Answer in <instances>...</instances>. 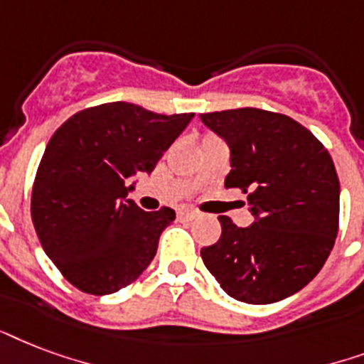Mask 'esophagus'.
Here are the masks:
<instances>
[{"label": "esophagus", "instance_id": "1", "mask_svg": "<svg viewBox=\"0 0 364 364\" xmlns=\"http://www.w3.org/2000/svg\"><path fill=\"white\" fill-rule=\"evenodd\" d=\"M178 218L180 220H193V218H196V213H193L191 208H180Z\"/></svg>", "mask_w": 364, "mask_h": 364}]
</instances>
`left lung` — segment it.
<instances>
[{"mask_svg":"<svg viewBox=\"0 0 364 364\" xmlns=\"http://www.w3.org/2000/svg\"><path fill=\"white\" fill-rule=\"evenodd\" d=\"M232 150L226 188L247 193L255 222L218 216L222 235L203 264L228 294L273 304L304 289L331 255L340 222V182L325 146L289 115L258 108L201 114Z\"/></svg>","mask_w":364,"mask_h":364,"instance_id":"8db88e82","label":"left lung"}]
</instances>
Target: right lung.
Wrapping results in <instances>:
<instances>
[{
    "label": "right lung",
    "instance_id": "obj_1",
    "mask_svg": "<svg viewBox=\"0 0 364 364\" xmlns=\"http://www.w3.org/2000/svg\"><path fill=\"white\" fill-rule=\"evenodd\" d=\"M193 114L163 115L131 102L81 109L45 148L32 188V222L68 283L102 296L125 289L150 266L174 220L125 199L127 178L151 173Z\"/></svg>",
    "mask_w": 364,
    "mask_h": 364
}]
</instances>
